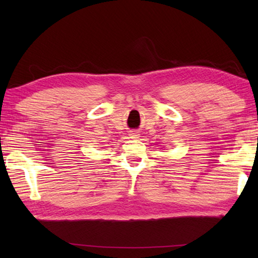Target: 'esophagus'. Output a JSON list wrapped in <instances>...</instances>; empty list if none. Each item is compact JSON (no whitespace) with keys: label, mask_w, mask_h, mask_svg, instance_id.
<instances>
[{"label":"esophagus","mask_w":258,"mask_h":258,"mask_svg":"<svg viewBox=\"0 0 258 258\" xmlns=\"http://www.w3.org/2000/svg\"><path fill=\"white\" fill-rule=\"evenodd\" d=\"M130 138L131 139H138L139 138V134L135 133V132H131L130 133Z\"/></svg>","instance_id":"1"}]
</instances>
